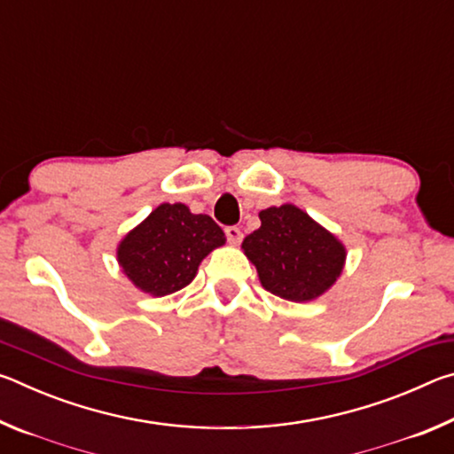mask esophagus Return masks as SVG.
Listing matches in <instances>:
<instances>
[{
  "label": "esophagus",
  "mask_w": 454,
  "mask_h": 454,
  "mask_svg": "<svg viewBox=\"0 0 454 454\" xmlns=\"http://www.w3.org/2000/svg\"><path fill=\"white\" fill-rule=\"evenodd\" d=\"M226 238H228L230 244L238 246V244L242 242V230L238 228V226H228V228H226Z\"/></svg>",
  "instance_id": "34e87169"
}]
</instances>
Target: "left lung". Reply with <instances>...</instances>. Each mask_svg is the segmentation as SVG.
I'll return each mask as SVG.
<instances>
[{
    "label": "left lung",
    "mask_w": 454,
    "mask_h": 454,
    "mask_svg": "<svg viewBox=\"0 0 454 454\" xmlns=\"http://www.w3.org/2000/svg\"><path fill=\"white\" fill-rule=\"evenodd\" d=\"M260 228L242 242L260 284L290 302L317 301L334 286L347 262L338 238L294 204L270 206L258 214Z\"/></svg>",
    "instance_id": "obj_1"
}]
</instances>
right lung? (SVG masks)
Here are the masks:
<instances>
[{
  "mask_svg": "<svg viewBox=\"0 0 454 454\" xmlns=\"http://www.w3.org/2000/svg\"><path fill=\"white\" fill-rule=\"evenodd\" d=\"M224 244V232L208 214L164 202L121 238L116 258L137 290L160 298L188 286L200 262Z\"/></svg>",
  "mask_w": 454,
  "mask_h": 454,
  "instance_id": "obj_1",
  "label": "right lung"
}]
</instances>
